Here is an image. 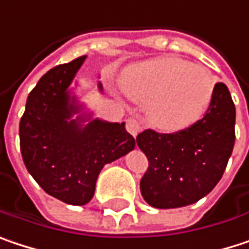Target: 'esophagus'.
Instances as JSON below:
<instances>
[{
    "instance_id": "34e87169",
    "label": "esophagus",
    "mask_w": 249,
    "mask_h": 249,
    "mask_svg": "<svg viewBox=\"0 0 249 249\" xmlns=\"http://www.w3.org/2000/svg\"><path fill=\"white\" fill-rule=\"evenodd\" d=\"M126 129H127V132L132 135V136H138L139 135V132L142 130V126H140V123L136 120V119H133V117H130V119H127L126 120Z\"/></svg>"
}]
</instances>
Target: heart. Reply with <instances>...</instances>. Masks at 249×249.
<instances>
[{"label":"heart","mask_w":249,"mask_h":249,"mask_svg":"<svg viewBox=\"0 0 249 249\" xmlns=\"http://www.w3.org/2000/svg\"><path fill=\"white\" fill-rule=\"evenodd\" d=\"M122 87L132 100L147 105L152 124L178 132L196 123L211 106L215 78L202 66L178 57H159L130 67Z\"/></svg>","instance_id":"obj_1"}]
</instances>
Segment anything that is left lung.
Masks as SVG:
<instances>
[{
	"label": "left lung",
	"mask_w": 249,
	"mask_h": 249,
	"mask_svg": "<svg viewBox=\"0 0 249 249\" xmlns=\"http://www.w3.org/2000/svg\"><path fill=\"white\" fill-rule=\"evenodd\" d=\"M149 168L140 192L153 208L171 209L198 202L221 180L235 143V105L228 87L215 84L205 116L192 126L158 133L152 129L136 138Z\"/></svg>",
	"instance_id": "left-lung-1"
}]
</instances>
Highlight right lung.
Listing matches in <instances>:
<instances>
[{
    "mask_svg": "<svg viewBox=\"0 0 249 249\" xmlns=\"http://www.w3.org/2000/svg\"><path fill=\"white\" fill-rule=\"evenodd\" d=\"M86 55L48 70L27 99L19 122L24 165L48 195L70 205H86L106 163L135 149L124 123L90 119L69 90ZM99 90L103 87L99 83ZM89 120L87 125L84 121Z\"/></svg>",
    "mask_w": 249,
    "mask_h": 249,
    "instance_id": "right-lung-1",
    "label": "right lung"
}]
</instances>
